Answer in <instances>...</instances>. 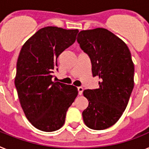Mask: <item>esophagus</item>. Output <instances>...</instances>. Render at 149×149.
Returning <instances> with one entry per match:
<instances>
[{
	"label": "esophagus",
	"mask_w": 149,
	"mask_h": 149,
	"mask_svg": "<svg viewBox=\"0 0 149 149\" xmlns=\"http://www.w3.org/2000/svg\"><path fill=\"white\" fill-rule=\"evenodd\" d=\"M77 91H78V94H79V95H81L82 93H83L84 88H82V87H78V88H77Z\"/></svg>",
	"instance_id": "obj_1"
}]
</instances>
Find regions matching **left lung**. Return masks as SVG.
Returning <instances> with one entry per match:
<instances>
[{
    "mask_svg": "<svg viewBox=\"0 0 149 149\" xmlns=\"http://www.w3.org/2000/svg\"><path fill=\"white\" fill-rule=\"evenodd\" d=\"M77 42L89 55L99 88L84 90L89 104L82 113L90 129L103 130L116 123L127 107L134 87V64L126 44L104 28L82 30Z\"/></svg>",
    "mask_w": 149,
    "mask_h": 149,
    "instance_id": "8db88e82",
    "label": "left lung"
}]
</instances>
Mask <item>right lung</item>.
Segmentation results:
<instances>
[{
  "label": "right lung",
  "mask_w": 149,
  "mask_h": 149,
  "mask_svg": "<svg viewBox=\"0 0 149 149\" xmlns=\"http://www.w3.org/2000/svg\"><path fill=\"white\" fill-rule=\"evenodd\" d=\"M77 33V29L42 28L19 52L14 81L18 97L26 117L41 131L59 130L78 94L74 86L52 81L58 55L75 42Z\"/></svg>",
  "instance_id": "add662e5"
}]
</instances>
